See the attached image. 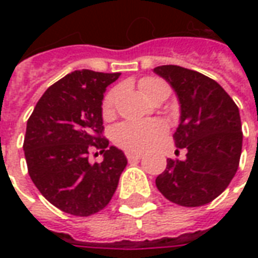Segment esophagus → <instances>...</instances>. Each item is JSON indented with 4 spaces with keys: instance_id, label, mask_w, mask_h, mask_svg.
Listing matches in <instances>:
<instances>
[{
    "instance_id": "esophagus-1",
    "label": "esophagus",
    "mask_w": 258,
    "mask_h": 258,
    "mask_svg": "<svg viewBox=\"0 0 258 258\" xmlns=\"http://www.w3.org/2000/svg\"><path fill=\"white\" fill-rule=\"evenodd\" d=\"M125 156H127V159L131 162V160H138V159H141L144 155H142V153H135V152H127Z\"/></svg>"
}]
</instances>
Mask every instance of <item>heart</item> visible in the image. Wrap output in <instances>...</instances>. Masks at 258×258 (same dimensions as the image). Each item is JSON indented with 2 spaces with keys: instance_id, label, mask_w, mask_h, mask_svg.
I'll return each instance as SVG.
<instances>
[{
  "instance_id": "heart-1",
  "label": "heart",
  "mask_w": 258,
  "mask_h": 258,
  "mask_svg": "<svg viewBox=\"0 0 258 258\" xmlns=\"http://www.w3.org/2000/svg\"><path fill=\"white\" fill-rule=\"evenodd\" d=\"M142 94L151 101L159 94H170L168 87L163 80L155 77H145L140 81ZM120 96V88H113L107 92L102 101V116L105 120H110L114 116V107ZM167 131V125L162 120H148V121H128L118 124L113 131L114 144L125 151L142 152L151 148L156 141L162 138Z\"/></svg>"
}]
</instances>
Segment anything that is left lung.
Segmentation results:
<instances>
[{
	"label": "left lung",
	"instance_id": "1",
	"mask_svg": "<svg viewBox=\"0 0 258 258\" xmlns=\"http://www.w3.org/2000/svg\"><path fill=\"white\" fill-rule=\"evenodd\" d=\"M167 80L181 105L174 142L186 159H167L157 189L175 205L205 206L227 189L242 153V123L232 98L217 81L189 69L164 64L153 69Z\"/></svg>",
	"mask_w": 258,
	"mask_h": 258
}]
</instances>
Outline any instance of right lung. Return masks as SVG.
I'll return each instance as SVG.
<instances>
[{"mask_svg": "<svg viewBox=\"0 0 258 258\" xmlns=\"http://www.w3.org/2000/svg\"><path fill=\"white\" fill-rule=\"evenodd\" d=\"M120 73L76 70L48 88L27 120L25 151L31 181L45 199L72 216L105 209L127 166L124 153L103 137L102 99ZM98 150L104 162L91 165Z\"/></svg>", "mask_w": 258, "mask_h": 258, "instance_id": "1", "label": "right lung"}]
</instances>
